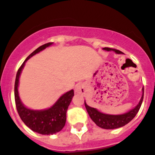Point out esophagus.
<instances>
[{
    "label": "esophagus",
    "instance_id": "esophagus-1",
    "mask_svg": "<svg viewBox=\"0 0 155 155\" xmlns=\"http://www.w3.org/2000/svg\"><path fill=\"white\" fill-rule=\"evenodd\" d=\"M75 92L78 93V94H81V95H85L86 94V87L84 84H78L76 86H75Z\"/></svg>",
    "mask_w": 155,
    "mask_h": 155
}]
</instances>
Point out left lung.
<instances>
[{"label":"left lung","instance_id":"8db88e82","mask_svg":"<svg viewBox=\"0 0 155 155\" xmlns=\"http://www.w3.org/2000/svg\"><path fill=\"white\" fill-rule=\"evenodd\" d=\"M103 50H105V51H114L116 54H122V51L116 50V49L110 48H104ZM142 91H143V94H142V97H141L140 100H139V104H137L134 108H132L131 110H130L127 112L124 113V114H105V113L99 111L96 108L88 106L85 100H84V104H85V107H86L87 111L88 113L90 118L98 127L103 128V129H107V130L116 129V128L122 127L123 126H125L126 124H127L136 115L141 105H142V103H143V94H144L143 87L142 89Z\"/></svg>","mask_w":155,"mask_h":155}]
</instances>
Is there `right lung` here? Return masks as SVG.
I'll return each mask as SVG.
<instances>
[{
  "instance_id": "obj_1",
  "label": "right lung",
  "mask_w": 155,
  "mask_h": 155,
  "mask_svg": "<svg viewBox=\"0 0 155 155\" xmlns=\"http://www.w3.org/2000/svg\"><path fill=\"white\" fill-rule=\"evenodd\" d=\"M52 45L53 43H48L42 45L32 51V53L26 58V60L24 61L16 73L14 87L16 110L18 111L21 119L25 123V125L34 132L45 134V135L56 134L64 128L66 123L67 110L74 96V90L72 89L63 94L56 100V103L53 105H51L50 107L42 109V110H34V109L27 107L22 103L19 95L18 87L21 74L24 69L25 63L36 54L41 52L46 48L50 47Z\"/></svg>"
}]
</instances>
